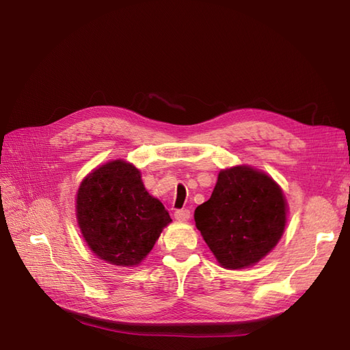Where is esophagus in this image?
Here are the masks:
<instances>
[{
    "label": "esophagus",
    "mask_w": 350,
    "mask_h": 350,
    "mask_svg": "<svg viewBox=\"0 0 350 350\" xmlns=\"http://www.w3.org/2000/svg\"><path fill=\"white\" fill-rule=\"evenodd\" d=\"M174 218L177 221H188L191 218V212L188 209H182V211H176L174 212Z\"/></svg>",
    "instance_id": "1"
}]
</instances>
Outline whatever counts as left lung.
<instances>
[{
	"mask_svg": "<svg viewBox=\"0 0 350 350\" xmlns=\"http://www.w3.org/2000/svg\"><path fill=\"white\" fill-rule=\"evenodd\" d=\"M194 219L218 263L243 269L258 263L281 239L287 202L271 176L236 165L219 171L211 198L197 207Z\"/></svg>",
	"mask_w": 350,
	"mask_h": 350,
	"instance_id": "1",
	"label": "left lung"
}]
</instances>
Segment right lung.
<instances>
[{"label": "right lung", "mask_w": 350, "mask_h": 350, "mask_svg": "<svg viewBox=\"0 0 350 350\" xmlns=\"http://www.w3.org/2000/svg\"><path fill=\"white\" fill-rule=\"evenodd\" d=\"M77 221L94 256L116 266L135 267L171 218L144 188L139 170L116 159L94 168L81 182Z\"/></svg>", "instance_id": "1"}]
</instances>
